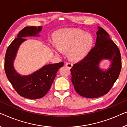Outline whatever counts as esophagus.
<instances>
[{
  "instance_id": "esophagus-1",
  "label": "esophagus",
  "mask_w": 127,
  "mask_h": 127,
  "mask_svg": "<svg viewBox=\"0 0 127 127\" xmlns=\"http://www.w3.org/2000/svg\"><path fill=\"white\" fill-rule=\"evenodd\" d=\"M65 65L68 68H72V64L71 63H66Z\"/></svg>"
}]
</instances>
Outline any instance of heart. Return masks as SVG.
Instances as JSON below:
<instances>
[{
	"label": "heart",
	"mask_w": 127,
	"mask_h": 127,
	"mask_svg": "<svg viewBox=\"0 0 127 127\" xmlns=\"http://www.w3.org/2000/svg\"><path fill=\"white\" fill-rule=\"evenodd\" d=\"M56 45H52L56 54L67 51L73 60H79L90 54L94 45V38L91 34L79 29L65 30L58 31L55 35Z\"/></svg>",
	"instance_id": "1"
}]
</instances>
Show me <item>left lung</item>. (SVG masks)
Segmentation results:
<instances>
[{"label": "left lung", "instance_id": "obj_1", "mask_svg": "<svg viewBox=\"0 0 127 127\" xmlns=\"http://www.w3.org/2000/svg\"><path fill=\"white\" fill-rule=\"evenodd\" d=\"M96 44L91 51L71 69L72 83L77 93L87 98L107 94L118 79L122 68L121 55L109 34L98 27ZM108 59L110 67L105 71L99 68L100 62Z\"/></svg>", "mask_w": 127, "mask_h": 127}]
</instances>
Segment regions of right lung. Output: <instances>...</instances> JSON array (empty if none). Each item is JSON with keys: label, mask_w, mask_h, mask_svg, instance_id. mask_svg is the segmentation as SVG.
I'll return each mask as SVG.
<instances>
[{"label": "right lung", "mask_w": 127, "mask_h": 127, "mask_svg": "<svg viewBox=\"0 0 127 127\" xmlns=\"http://www.w3.org/2000/svg\"><path fill=\"white\" fill-rule=\"evenodd\" d=\"M41 30L42 26L24 27L9 44L5 55L4 69L8 80L19 95L30 99L44 96L50 90L59 69L64 65L63 62L48 64L27 76H22L16 72L14 62L19 47L26 40L24 37L39 36Z\"/></svg>", "instance_id": "1"}]
</instances>
